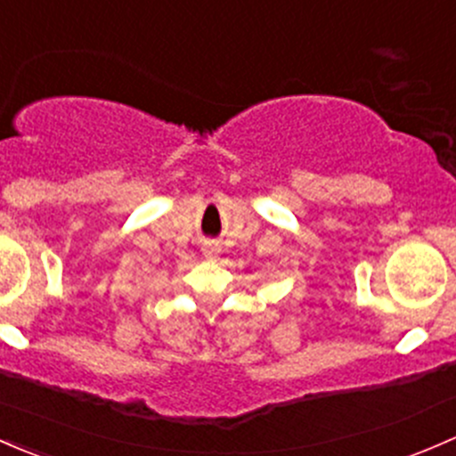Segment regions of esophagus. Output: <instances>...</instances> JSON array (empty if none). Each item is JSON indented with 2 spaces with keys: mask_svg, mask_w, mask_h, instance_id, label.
<instances>
[{
  "mask_svg": "<svg viewBox=\"0 0 456 456\" xmlns=\"http://www.w3.org/2000/svg\"><path fill=\"white\" fill-rule=\"evenodd\" d=\"M219 252H222V248H219V243L215 241H206L204 246H201V255H204L206 259H217Z\"/></svg>",
  "mask_w": 456,
  "mask_h": 456,
  "instance_id": "obj_1",
  "label": "esophagus"
}]
</instances>
